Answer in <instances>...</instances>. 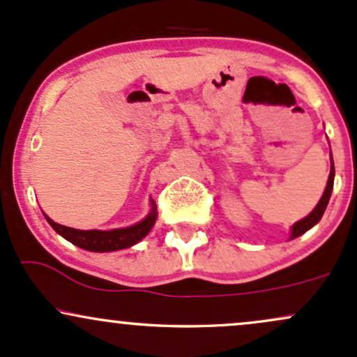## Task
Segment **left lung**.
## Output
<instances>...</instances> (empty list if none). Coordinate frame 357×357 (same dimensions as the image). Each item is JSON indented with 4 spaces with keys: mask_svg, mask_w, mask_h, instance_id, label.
Here are the masks:
<instances>
[{
    "mask_svg": "<svg viewBox=\"0 0 357 357\" xmlns=\"http://www.w3.org/2000/svg\"><path fill=\"white\" fill-rule=\"evenodd\" d=\"M334 174H335V169H334V160H332V154H331V174H328V179H327V186H325V191L322 195V198H320V202L317 203L315 208L312 210L310 215H307L305 218H301L300 222H296L295 225L291 227V237L289 238H295L301 236V234H305L307 230H310L315 223L320 222V218H322L325 208H327L328 205V199H331V195H332V188H334Z\"/></svg>",
    "mask_w": 357,
    "mask_h": 357,
    "instance_id": "1",
    "label": "left lung"
}]
</instances>
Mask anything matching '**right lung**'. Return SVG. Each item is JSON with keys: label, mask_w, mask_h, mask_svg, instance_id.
Returning <instances> with one entry per match:
<instances>
[{"label": "right lung", "mask_w": 357, "mask_h": 357, "mask_svg": "<svg viewBox=\"0 0 357 357\" xmlns=\"http://www.w3.org/2000/svg\"><path fill=\"white\" fill-rule=\"evenodd\" d=\"M45 218L59 236L64 237L70 244L77 245L81 249L91 250V252H112V250L132 248L137 242L142 241L151 232L152 227H154L155 218H158V211H155L154 202H152V210L149 211V215L142 222L127 227V229L113 230H77L61 225V223H56L54 220H50L47 215Z\"/></svg>", "instance_id": "obj_1"}]
</instances>
